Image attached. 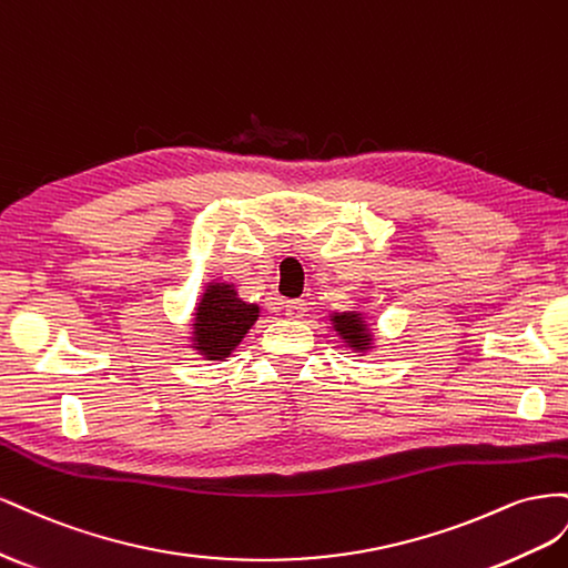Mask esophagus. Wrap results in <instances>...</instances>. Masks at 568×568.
Here are the masks:
<instances>
[{
    "mask_svg": "<svg viewBox=\"0 0 568 568\" xmlns=\"http://www.w3.org/2000/svg\"><path fill=\"white\" fill-rule=\"evenodd\" d=\"M285 314L290 318H302L306 314V302L304 300H287L285 302Z\"/></svg>",
    "mask_w": 568,
    "mask_h": 568,
    "instance_id": "obj_1",
    "label": "esophagus"
}]
</instances>
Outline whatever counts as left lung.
<instances>
[{
	"mask_svg": "<svg viewBox=\"0 0 568 568\" xmlns=\"http://www.w3.org/2000/svg\"><path fill=\"white\" fill-rule=\"evenodd\" d=\"M333 328L337 335L345 339V343L356 349V352H368L374 347V335H371L364 314L359 312H343V314H333Z\"/></svg>",
	"mask_w": 568,
	"mask_h": 568,
	"instance_id": "left-lung-1",
	"label": "left lung"
}]
</instances>
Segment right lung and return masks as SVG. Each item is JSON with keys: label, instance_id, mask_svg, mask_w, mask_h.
I'll list each match as a JSON object with an SVG mask.
<instances>
[{"label": "right lung", "instance_id": "right-lung-1", "mask_svg": "<svg viewBox=\"0 0 568 568\" xmlns=\"http://www.w3.org/2000/svg\"><path fill=\"white\" fill-rule=\"evenodd\" d=\"M258 318V306L240 300L233 283H209L194 310L190 343L209 362H223Z\"/></svg>", "mask_w": 568, "mask_h": 568}]
</instances>
